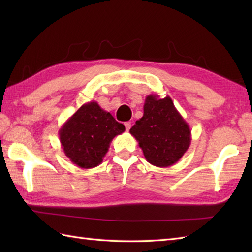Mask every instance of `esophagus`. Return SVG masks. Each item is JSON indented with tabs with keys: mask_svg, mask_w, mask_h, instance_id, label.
<instances>
[{
	"mask_svg": "<svg viewBox=\"0 0 252 252\" xmlns=\"http://www.w3.org/2000/svg\"><path fill=\"white\" fill-rule=\"evenodd\" d=\"M125 126H126V130L129 131L131 129V122L127 121V122H125Z\"/></svg>",
	"mask_w": 252,
	"mask_h": 252,
	"instance_id": "1",
	"label": "esophagus"
}]
</instances>
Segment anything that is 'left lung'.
Returning <instances> with one entry per match:
<instances>
[{
	"label": "left lung",
	"mask_w": 252,
	"mask_h": 252,
	"mask_svg": "<svg viewBox=\"0 0 252 252\" xmlns=\"http://www.w3.org/2000/svg\"><path fill=\"white\" fill-rule=\"evenodd\" d=\"M147 161L159 168L176 163L191 141L189 126L175 108L170 96L160 98L151 94L145 98L144 115L131 127Z\"/></svg>",
	"instance_id": "obj_1"
}]
</instances>
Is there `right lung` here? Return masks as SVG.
<instances>
[{
    "label": "right lung",
    "instance_id": "add662e5",
    "mask_svg": "<svg viewBox=\"0 0 252 252\" xmlns=\"http://www.w3.org/2000/svg\"><path fill=\"white\" fill-rule=\"evenodd\" d=\"M122 123L96 101L82 105L60 130V140L66 156L82 169H92L103 161L112 138L125 132Z\"/></svg>",
    "mask_w": 252,
    "mask_h": 252
}]
</instances>
